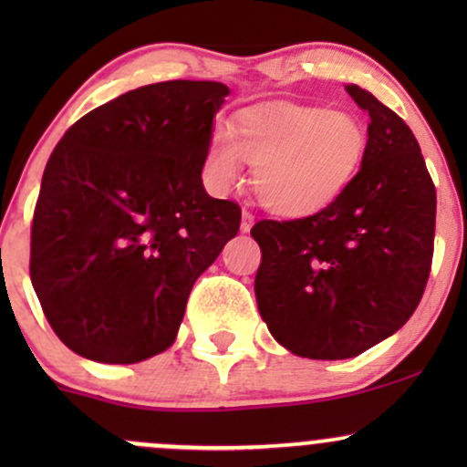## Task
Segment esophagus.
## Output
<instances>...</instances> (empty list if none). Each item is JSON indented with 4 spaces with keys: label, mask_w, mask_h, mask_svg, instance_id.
<instances>
[{
    "label": "esophagus",
    "mask_w": 467,
    "mask_h": 467,
    "mask_svg": "<svg viewBox=\"0 0 467 467\" xmlns=\"http://www.w3.org/2000/svg\"><path fill=\"white\" fill-rule=\"evenodd\" d=\"M252 226H254V217L250 211H244L241 213V233H250Z\"/></svg>",
    "instance_id": "1"
}]
</instances>
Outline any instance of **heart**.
<instances>
[{
	"label": "heart",
	"mask_w": 467,
	"mask_h": 467,
	"mask_svg": "<svg viewBox=\"0 0 467 467\" xmlns=\"http://www.w3.org/2000/svg\"><path fill=\"white\" fill-rule=\"evenodd\" d=\"M367 140V127L351 111L248 107L233 127H215L203 173L213 189L226 191L241 178L245 160L254 166L261 206L281 217H309L349 189Z\"/></svg>",
	"instance_id": "b5f03b06"
}]
</instances>
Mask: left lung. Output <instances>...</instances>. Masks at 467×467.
<instances>
[{
    "mask_svg": "<svg viewBox=\"0 0 467 467\" xmlns=\"http://www.w3.org/2000/svg\"><path fill=\"white\" fill-rule=\"evenodd\" d=\"M368 140L349 189L316 215L254 223V294L278 345L309 360H345L393 336L426 289L437 192L415 136L367 89Z\"/></svg>",
    "mask_w": 467,
    "mask_h": 467,
    "instance_id": "8db88e82",
    "label": "left lung"
}]
</instances>
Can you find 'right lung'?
Segmentation results:
<instances>
[{
  "mask_svg": "<svg viewBox=\"0 0 467 467\" xmlns=\"http://www.w3.org/2000/svg\"><path fill=\"white\" fill-rule=\"evenodd\" d=\"M215 80L144 85L96 107L47 160L30 234V278L63 345L133 364L178 337L197 276L241 211L203 189Z\"/></svg>",
  "mask_w": 467,
  "mask_h": 467,
  "instance_id": "1",
  "label": "right lung"
}]
</instances>
